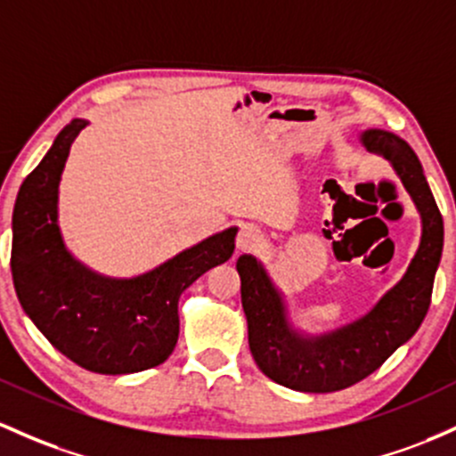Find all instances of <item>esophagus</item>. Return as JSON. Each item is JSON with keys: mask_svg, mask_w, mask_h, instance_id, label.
I'll return each instance as SVG.
<instances>
[{"mask_svg": "<svg viewBox=\"0 0 456 456\" xmlns=\"http://www.w3.org/2000/svg\"><path fill=\"white\" fill-rule=\"evenodd\" d=\"M236 242L240 251H248V248H255L262 242V233H259V229H255L253 224H244V227L240 229Z\"/></svg>", "mask_w": 456, "mask_h": 456, "instance_id": "obj_1", "label": "esophagus"}]
</instances>
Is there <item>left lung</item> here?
Returning <instances> with one entry per match:
<instances>
[{
    "mask_svg": "<svg viewBox=\"0 0 456 456\" xmlns=\"http://www.w3.org/2000/svg\"><path fill=\"white\" fill-rule=\"evenodd\" d=\"M370 151L383 153L422 214V242L396 288L357 322L318 339L298 338L289 329L281 297L251 255H242V307L248 346L259 370L274 383L297 392L327 394L346 389L379 370L385 359L418 331L428 312L435 273L444 248V220L418 155L394 134L370 129L362 136Z\"/></svg>",
    "mask_w": 456,
    "mask_h": 456,
    "instance_id": "obj_1",
    "label": "left lung"
}]
</instances>
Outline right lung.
I'll use <instances>...</instances> for the list:
<instances>
[{"mask_svg":"<svg viewBox=\"0 0 456 456\" xmlns=\"http://www.w3.org/2000/svg\"><path fill=\"white\" fill-rule=\"evenodd\" d=\"M84 127L82 118L69 123L19 188L10 253L14 289L38 331L73 363L97 374L140 372L173 353L179 297L232 257L238 229H224L136 279L90 273L64 248L58 229L60 175Z\"/></svg>","mask_w":456,"mask_h":456,"instance_id":"add662e5","label":"right lung"}]
</instances>
